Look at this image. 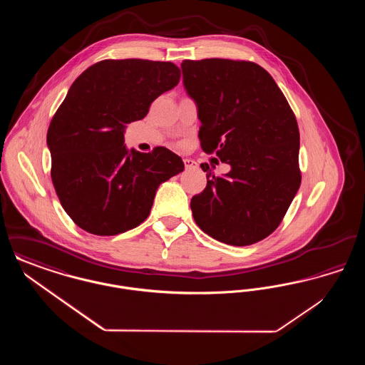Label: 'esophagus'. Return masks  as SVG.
<instances>
[{"mask_svg": "<svg viewBox=\"0 0 365 365\" xmlns=\"http://www.w3.org/2000/svg\"><path fill=\"white\" fill-rule=\"evenodd\" d=\"M183 163H185L186 170H195L198 167V164L191 158H183Z\"/></svg>", "mask_w": 365, "mask_h": 365, "instance_id": "obj_1", "label": "esophagus"}]
</instances>
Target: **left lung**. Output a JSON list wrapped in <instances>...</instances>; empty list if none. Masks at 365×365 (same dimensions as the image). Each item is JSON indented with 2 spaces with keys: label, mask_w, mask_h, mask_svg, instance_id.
<instances>
[{
  "label": "left lung",
  "mask_w": 365,
  "mask_h": 365,
  "mask_svg": "<svg viewBox=\"0 0 365 365\" xmlns=\"http://www.w3.org/2000/svg\"><path fill=\"white\" fill-rule=\"evenodd\" d=\"M180 67L198 108L202 150L231 165L225 176L210 170L207 187L191 198L192 217L220 242H259L278 228L301 185L294 113L256 63L204 58Z\"/></svg>",
  "instance_id": "obj_1"
}]
</instances>
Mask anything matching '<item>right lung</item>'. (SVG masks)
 <instances>
[{
    "instance_id": "right-lung-1",
    "label": "right lung",
    "mask_w": 365,
    "mask_h": 365,
    "mask_svg": "<svg viewBox=\"0 0 365 365\" xmlns=\"http://www.w3.org/2000/svg\"><path fill=\"white\" fill-rule=\"evenodd\" d=\"M180 70L170 61L103 60L72 83L48 130L52 182L61 207L94 235H118L149 216L158 186L183 171L165 148L127 150L124 130L174 88Z\"/></svg>"
}]
</instances>
